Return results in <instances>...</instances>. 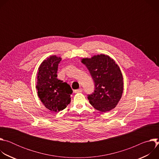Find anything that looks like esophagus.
Wrapping results in <instances>:
<instances>
[{"mask_svg": "<svg viewBox=\"0 0 159 159\" xmlns=\"http://www.w3.org/2000/svg\"><path fill=\"white\" fill-rule=\"evenodd\" d=\"M74 92L75 93H82V89H76V90H74Z\"/></svg>", "mask_w": 159, "mask_h": 159, "instance_id": "obj_1", "label": "esophagus"}]
</instances>
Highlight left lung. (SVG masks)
<instances>
[{
  "label": "left lung",
  "mask_w": 159,
  "mask_h": 159,
  "mask_svg": "<svg viewBox=\"0 0 159 159\" xmlns=\"http://www.w3.org/2000/svg\"><path fill=\"white\" fill-rule=\"evenodd\" d=\"M81 61L87 68L95 84L94 93L88 96L90 104L102 112L115 108L124 88L119 65L114 59L104 54L83 58Z\"/></svg>",
  "instance_id": "obj_1"
}]
</instances>
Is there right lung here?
<instances>
[{"label": "right lung", "mask_w": 159, "mask_h": 159, "mask_svg": "<svg viewBox=\"0 0 159 159\" xmlns=\"http://www.w3.org/2000/svg\"><path fill=\"white\" fill-rule=\"evenodd\" d=\"M61 60L60 57L50 55L42 61L37 72L38 96L46 108L53 112L65 109L70 102L73 92L69 84L57 78Z\"/></svg>", "instance_id": "right-lung-1"}]
</instances>
